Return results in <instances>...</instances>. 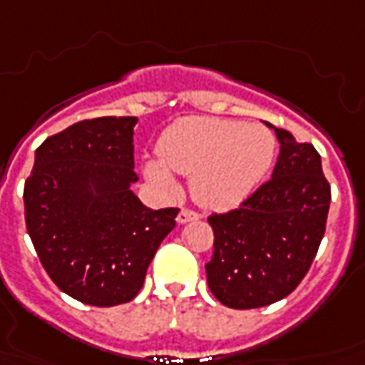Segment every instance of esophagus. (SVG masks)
I'll return each instance as SVG.
<instances>
[{
	"mask_svg": "<svg viewBox=\"0 0 365 365\" xmlns=\"http://www.w3.org/2000/svg\"><path fill=\"white\" fill-rule=\"evenodd\" d=\"M195 219H200V215L195 213V211H191V209H182L180 213H178V225H183V223H190V221H195Z\"/></svg>",
	"mask_w": 365,
	"mask_h": 365,
	"instance_id": "34e87169",
	"label": "esophagus"
}]
</instances>
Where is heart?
<instances>
[{
	"label": "heart",
	"instance_id": "obj_1",
	"mask_svg": "<svg viewBox=\"0 0 365 365\" xmlns=\"http://www.w3.org/2000/svg\"><path fill=\"white\" fill-rule=\"evenodd\" d=\"M158 158L144 164L146 180L168 197L180 193L172 172L191 178L193 200L207 209H233L251 197L271 172L277 140L259 124L191 116L158 142Z\"/></svg>",
	"mask_w": 365,
	"mask_h": 365
}]
</instances>
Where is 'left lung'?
Segmentation results:
<instances>
[{"mask_svg": "<svg viewBox=\"0 0 365 365\" xmlns=\"http://www.w3.org/2000/svg\"><path fill=\"white\" fill-rule=\"evenodd\" d=\"M280 154L272 178L241 207L213 213V257L205 264L213 297L229 308L269 307L289 297L314 261L330 209L320 154L274 128Z\"/></svg>", "mask_w": 365, "mask_h": 365, "instance_id": "left-lung-1", "label": "left lung"}]
</instances>
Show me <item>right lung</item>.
I'll use <instances>...</instances> for the list:
<instances>
[{
  "label": "right lung",
  "instance_id": "right-lung-1",
  "mask_svg": "<svg viewBox=\"0 0 365 365\" xmlns=\"http://www.w3.org/2000/svg\"><path fill=\"white\" fill-rule=\"evenodd\" d=\"M136 116L76 122L35 150L25 223L41 264L68 297L116 307L136 297L180 209L132 191Z\"/></svg>",
  "mask_w": 365,
  "mask_h": 365
}]
</instances>
